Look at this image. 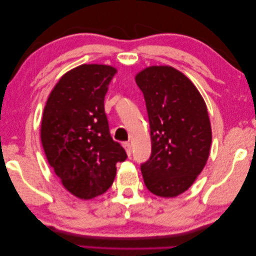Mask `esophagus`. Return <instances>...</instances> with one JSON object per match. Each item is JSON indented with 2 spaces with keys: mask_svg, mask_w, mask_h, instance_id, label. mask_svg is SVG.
Returning <instances> with one entry per match:
<instances>
[{
  "mask_svg": "<svg viewBox=\"0 0 256 256\" xmlns=\"http://www.w3.org/2000/svg\"><path fill=\"white\" fill-rule=\"evenodd\" d=\"M122 145H124V148L126 152H127L128 156H130V154H132V146H130V143H129V142H124V143Z\"/></svg>",
  "mask_w": 256,
  "mask_h": 256,
  "instance_id": "34e87169",
  "label": "esophagus"
}]
</instances>
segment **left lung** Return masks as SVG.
Segmentation results:
<instances>
[{
    "mask_svg": "<svg viewBox=\"0 0 256 256\" xmlns=\"http://www.w3.org/2000/svg\"><path fill=\"white\" fill-rule=\"evenodd\" d=\"M150 129L152 153L140 164L148 190L161 198L187 190L202 172L210 154L212 132L208 108L185 74L168 66L140 71Z\"/></svg>",
    "mask_w": 256,
    "mask_h": 256,
    "instance_id": "1",
    "label": "left lung"
}]
</instances>
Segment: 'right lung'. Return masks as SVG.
<instances>
[{
	"label": "right lung",
	"mask_w": 256,
	"mask_h": 256,
	"mask_svg": "<svg viewBox=\"0 0 256 256\" xmlns=\"http://www.w3.org/2000/svg\"><path fill=\"white\" fill-rule=\"evenodd\" d=\"M116 69L82 64L61 77L44 108L40 140L50 166L71 194L90 200L106 192L127 153L112 140L104 98Z\"/></svg>",
	"instance_id": "1"
}]
</instances>
